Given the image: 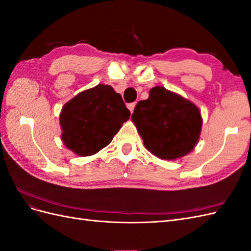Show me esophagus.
Here are the masks:
<instances>
[{
  "label": "esophagus",
  "instance_id": "obj_1",
  "mask_svg": "<svg viewBox=\"0 0 251 251\" xmlns=\"http://www.w3.org/2000/svg\"><path fill=\"white\" fill-rule=\"evenodd\" d=\"M135 105H136V104H135V102H132V103H128V104L126 105V107H127V109H128V110H130V112H131V113H133V112H134Z\"/></svg>",
  "mask_w": 251,
  "mask_h": 251
}]
</instances>
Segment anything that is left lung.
I'll return each mask as SVG.
<instances>
[{"label":"left lung","mask_w":251,"mask_h":251,"mask_svg":"<svg viewBox=\"0 0 251 251\" xmlns=\"http://www.w3.org/2000/svg\"><path fill=\"white\" fill-rule=\"evenodd\" d=\"M146 149L162 160H176L195 149L203 120L197 105L181 95L154 87L131 117Z\"/></svg>","instance_id":"left-lung-1"}]
</instances>
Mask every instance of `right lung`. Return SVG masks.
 Instances as JSON below:
<instances>
[{
    "label": "right lung",
    "instance_id": "add662e5",
    "mask_svg": "<svg viewBox=\"0 0 251 251\" xmlns=\"http://www.w3.org/2000/svg\"><path fill=\"white\" fill-rule=\"evenodd\" d=\"M130 115L121 95L100 83L64 104L59 114L62 141L75 155L92 156L108 146Z\"/></svg>",
    "mask_w": 251,
    "mask_h": 251
}]
</instances>
